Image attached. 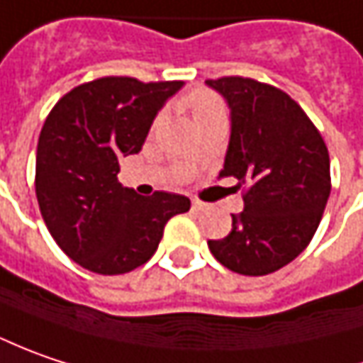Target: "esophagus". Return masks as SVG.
<instances>
[{"label": "esophagus", "instance_id": "1", "mask_svg": "<svg viewBox=\"0 0 363 363\" xmlns=\"http://www.w3.org/2000/svg\"><path fill=\"white\" fill-rule=\"evenodd\" d=\"M206 208V204L204 202H200V200H191V210L194 212H200V210Z\"/></svg>", "mask_w": 363, "mask_h": 363}]
</instances>
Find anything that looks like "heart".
<instances>
[{"mask_svg": "<svg viewBox=\"0 0 363 363\" xmlns=\"http://www.w3.org/2000/svg\"><path fill=\"white\" fill-rule=\"evenodd\" d=\"M194 104V114H200V112H206V110H214V108H220L218 100L214 96H210L206 91H200L191 98Z\"/></svg>", "mask_w": 363, "mask_h": 363, "instance_id": "obj_1", "label": "heart"}]
</instances>
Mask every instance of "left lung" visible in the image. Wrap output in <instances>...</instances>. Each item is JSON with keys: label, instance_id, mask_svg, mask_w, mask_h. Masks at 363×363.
Here are the masks:
<instances>
[{"label": "left lung", "instance_id": "1", "mask_svg": "<svg viewBox=\"0 0 363 363\" xmlns=\"http://www.w3.org/2000/svg\"><path fill=\"white\" fill-rule=\"evenodd\" d=\"M230 110L223 177L247 184L243 212L210 253L230 272L265 276L311 243L331 194L329 151L315 124L278 87L247 79H208Z\"/></svg>", "mask_w": 363, "mask_h": 363}]
</instances>
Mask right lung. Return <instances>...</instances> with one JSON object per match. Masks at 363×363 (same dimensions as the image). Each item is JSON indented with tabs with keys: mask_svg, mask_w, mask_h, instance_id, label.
Masks as SVG:
<instances>
[{
	"mask_svg": "<svg viewBox=\"0 0 363 363\" xmlns=\"http://www.w3.org/2000/svg\"><path fill=\"white\" fill-rule=\"evenodd\" d=\"M182 87L101 77L50 110L36 149V198L52 239L85 269L133 272L153 257L167 220L190 210L186 196H138L118 182L120 159L140 151L155 116Z\"/></svg>",
	"mask_w": 363,
	"mask_h": 363,
	"instance_id": "add662e5",
	"label": "right lung"
}]
</instances>
